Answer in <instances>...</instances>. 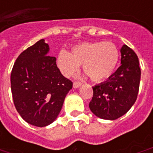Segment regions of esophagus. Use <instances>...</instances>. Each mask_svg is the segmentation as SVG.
Here are the masks:
<instances>
[{
	"label": "esophagus",
	"mask_w": 153,
	"mask_h": 153,
	"mask_svg": "<svg viewBox=\"0 0 153 153\" xmlns=\"http://www.w3.org/2000/svg\"><path fill=\"white\" fill-rule=\"evenodd\" d=\"M81 84H82V83H80V82H74L73 84V87L74 88H79V87L81 86Z\"/></svg>",
	"instance_id": "esophagus-1"
}]
</instances>
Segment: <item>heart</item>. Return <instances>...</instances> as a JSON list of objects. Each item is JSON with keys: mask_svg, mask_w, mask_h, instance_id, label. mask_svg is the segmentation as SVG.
<instances>
[{"mask_svg": "<svg viewBox=\"0 0 153 153\" xmlns=\"http://www.w3.org/2000/svg\"><path fill=\"white\" fill-rule=\"evenodd\" d=\"M120 60V51L111 42H85L72 47L71 52L60 51L57 56V66L65 76L70 77L83 70L91 80L100 82L109 78Z\"/></svg>", "mask_w": 153, "mask_h": 153, "instance_id": "heart-1", "label": "heart"}]
</instances>
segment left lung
Listing matches in <instances>:
<instances>
[{
	"instance_id": "obj_1",
	"label": "left lung",
	"mask_w": 153,
	"mask_h": 153,
	"mask_svg": "<svg viewBox=\"0 0 153 153\" xmlns=\"http://www.w3.org/2000/svg\"><path fill=\"white\" fill-rule=\"evenodd\" d=\"M120 53L121 65L106 82L93 87L89 108L103 120H114L124 115L138 97L141 77L138 58L127 45L121 47Z\"/></svg>"
}]
</instances>
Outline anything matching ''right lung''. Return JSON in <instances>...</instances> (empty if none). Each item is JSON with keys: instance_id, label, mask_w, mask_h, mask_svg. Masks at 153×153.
<instances>
[{"instance_id": "obj_1", "label": "right lung", "mask_w": 153, "mask_h": 153, "mask_svg": "<svg viewBox=\"0 0 153 153\" xmlns=\"http://www.w3.org/2000/svg\"><path fill=\"white\" fill-rule=\"evenodd\" d=\"M44 39L24 51L15 60L10 75L15 108L25 121L45 127L57 118L73 83L62 75L56 59L47 56Z\"/></svg>"}]
</instances>
